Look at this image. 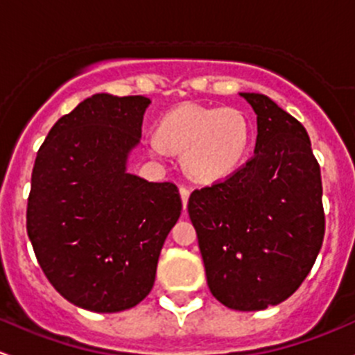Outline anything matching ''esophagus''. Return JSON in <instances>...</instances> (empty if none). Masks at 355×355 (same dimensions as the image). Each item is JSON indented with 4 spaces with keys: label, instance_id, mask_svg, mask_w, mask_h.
Returning <instances> with one entry per match:
<instances>
[{
    "label": "esophagus",
    "instance_id": "esophagus-1",
    "mask_svg": "<svg viewBox=\"0 0 355 355\" xmlns=\"http://www.w3.org/2000/svg\"><path fill=\"white\" fill-rule=\"evenodd\" d=\"M179 193H181V200H182V207H184V210H186V205H188V198H189V188H186V186H181V188H179Z\"/></svg>",
    "mask_w": 355,
    "mask_h": 355
}]
</instances>
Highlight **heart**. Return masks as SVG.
<instances>
[{
  "label": "heart",
  "instance_id": "b5f03b06",
  "mask_svg": "<svg viewBox=\"0 0 355 355\" xmlns=\"http://www.w3.org/2000/svg\"><path fill=\"white\" fill-rule=\"evenodd\" d=\"M253 144V123L237 107L186 102L160 119L159 133L148 137L155 155L182 152V167L198 182H217L236 173Z\"/></svg>",
  "mask_w": 355,
  "mask_h": 355
}]
</instances>
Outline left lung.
I'll return each instance as SVG.
<instances>
[{
  "label": "left lung",
  "mask_w": 355,
  "mask_h": 355,
  "mask_svg": "<svg viewBox=\"0 0 355 355\" xmlns=\"http://www.w3.org/2000/svg\"><path fill=\"white\" fill-rule=\"evenodd\" d=\"M239 96L257 114L254 157L195 189L188 214L214 297L259 311L291 297L311 272L324 236L323 188L304 126L263 94Z\"/></svg>",
  "instance_id": "left-lung-1"
}]
</instances>
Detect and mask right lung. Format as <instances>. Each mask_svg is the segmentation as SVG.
Instances as JSON below:
<instances>
[{
  "label": "right lung",
  "instance_id": "obj_1",
  "mask_svg": "<svg viewBox=\"0 0 355 355\" xmlns=\"http://www.w3.org/2000/svg\"><path fill=\"white\" fill-rule=\"evenodd\" d=\"M148 104L144 96L85 98L51 128L32 171L35 257L53 287L89 311H124L147 297L181 215L176 184L128 173Z\"/></svg>",
  "mask_w": 355,
  "mask_h": 355
}]
</instances>
